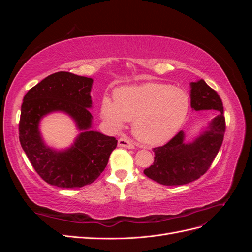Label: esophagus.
<instances>
[{"label":"esophagus","mask_w":252,"mask_h":252,"mask_svg":"<svg viewBox=\"0 0 252 252\" xmlns=\"http://www.w3.org/2000/svg\"><path fill=\"white\" fill-rule=\"evenodd\" d=\"M118 145H119V147H124V148H128V149H133L134 148L133 143L130 140H128L126 138L119 139Z\"/></svg>","instance_id":"34e87169"}]
</instances>
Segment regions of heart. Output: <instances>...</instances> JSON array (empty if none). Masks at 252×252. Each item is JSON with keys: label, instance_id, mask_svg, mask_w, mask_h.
<instances>
[{"label": "heart", "instance_id": "obj_1", "mask_svg": "<svg viewBox=\"0 0 252 252\" xmlns=\"http://www.w3.org/2000/svg\"><path fill=\"white\" fill-rule=\"evenodd\" d=\"M114 101L104 97L101 116L113 129L133 121L132 131L146 145H161L175 135L187 118L189 96L183 89L162 83L123 86L114 91Z\"/></svg>", "mask_w": 252, "mask_h": 252}]
</instances>
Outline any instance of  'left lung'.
<instances>
[{"instance_id":"obj_1","label":"left lung","mask_w":252,"mask_h":252,"mask_svg":"<svg viewBox=\"0 0 252 252\" xmlns=\"http://www.w3.org/2000/svg\"><path fill=\"white\" fill-rule=\"evenodd\" d=\"M190 106L195 111L217 110L219 113L191 141H186L185 132L181 130L164 146L154 148L155 162L144 173L158 184L185 185L201 178L222 146L225 133L223 103L202 79L190 83Z\"/></svg>"}]
</instances>
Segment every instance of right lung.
Masks as SVG:
<instances>
[{"mask_svg": "<svg viewBox=\"0 0 252 252\" xmlns=\"http://www.w3.org/2000/svg\"><path fill=\"white\" fill-rule=\"evenodd\" d=\"M94 80L66 71L52 73L23 98L19 125L20 142L30 163L48 184L79 188L94 182L107 166L118 141L93 129L90 93ZM69 116L79 134L69 148L57 150L46 144L40 122L51 113Z\"/></svg>", "mask_w": 252, "mask_h": 252, "instance_id": "right-lung-1", "label": "right lung"}]
</instances>
